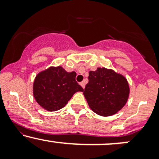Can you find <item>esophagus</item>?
<instances>
[{
    "instance_id": "esophagus-1",
    "label": "esophagus",
    "mask_w": 159,
    "mask_h": 159,
    "mask_svg": "<svg viewBox=\"0 0 159 159\" xmlns=\"http://www.w3.org/2000/svg\"><path fill=\"white\" fill-rule=\"evenodd\" d=\"M80 84H81V86L82 87H83V88H84V87H85V82L84 81L81 82V83H80Z\"/></svg>"
}]
</instances>
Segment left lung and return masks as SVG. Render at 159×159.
<instances>
[{
	"label": "left lung",
	"instance_id": "obj_1",
	"mask_svg": "<svg viewBox=\"0 0 159 159\" xmlns=\"http://www.w3.org/2000/svg\"><path fill=\"white\" fill-rule=\"evenodd\" d=\"M89 82L84 90L89 106L96 114L107 116L116 114L126 103L129 95L127 80L105 68L89 72Z\"/></svg>",
	"mask_w": 159,
	"mask_h": 159
}]
</instances>
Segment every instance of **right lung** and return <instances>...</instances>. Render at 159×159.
<instances>
[{
  "instance_id": "obj_1",
  "label": "right lung",
  "mask_w": 159,
  "mask_h": 159,
  "mask_svg": "<svg viewBox=\"0 0 159 159\" xmlns=\"http://www.w3.org/2000/svg\"><path fill=\"white\" fill-rule=\"evenodd\" d=\"M75 72H67L61 66L50 67L36 75L34 96L38 104L49 111L63 107L75 93L84 91L75 81Z\"/></svg>"
}]
</instances>
